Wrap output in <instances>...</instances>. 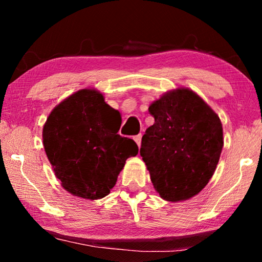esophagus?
Segmentation results:
<instances>
[{"label":"esophagus","instance_id":"esophagus-1","mask_svg":"<svg viewBox=\"0 0 262 262\" xmlns=\"http://www.w3.org/2000/svg\"><path fill=\"white\" fill-rule=\"evenodd\" d=\"M141 140H142V134L134 136V141L136 142V144L139 145V147H141Z\"/></svg>","mask_w":262,"mask_h":262}]
</instances>
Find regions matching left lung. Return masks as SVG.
Here are the masks:
<instances>
[{
    "label": "left lung",
    "instance_id": "1",
    "mask_svg": "<svg viewBox=\"0 0 262 262\" xmlns=\"http://www.w3.org/2000/svg\"><path fill=\"white\" fill-rule=\"evenodd\" d=\"M155 118L140 154L156 192L168 202L185 201L206 187L223 148L222 122L187 88L167 91L149 106Z\"/></svg>",
    "mask_w": 262,
    "mask_h": 262
}]
</instances>
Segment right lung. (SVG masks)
Listing matches in <instances>:
<instances>
[{
    "label": "right lung",
    "mask_w": 262,
    "mask_h": 262,
    "mask_svg": "<svg viewBox=\"0 0 262 262\" xmlns=\"http://www.w3.org/2000/svg\"><path fill=\"white\" fill-rule=\"evenodd\" d=\"M121 117L96 89H82L55 106L42 129L43 148L67 192L86 200L108 195L139 147L118 134Z\"/></svg>",
    "instance_id": "obj_1"
}]
</instances>
